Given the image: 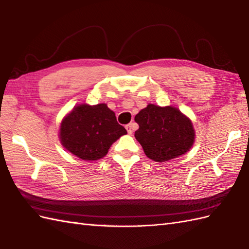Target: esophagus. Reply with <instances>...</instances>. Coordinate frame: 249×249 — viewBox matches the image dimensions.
I'll return each mask as SVG.
<instances>
[{
  "instance_id": "esophagus-1",
  "label": "esophagus",
  "mask_w": 249,
  "mask_h": 249,
  "mask_svg": "<svg viewBox=\"0 0 249 249\" xmlns=\"http://www.w3.org/2000/svg\"><path fill=\"white\" fill-rule=\"evenodd\" d=\"M126 130H127V132H128L129 135H131L132 134V131H134L135 129H136V124L135 123H129V124H127L126 126Z\"/></svg>"
}]
</instances>
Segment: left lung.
<instances>
[{"mask_svg": "<svg viewBox=\"0 0 249 249\" xmlns=\"http://www.w3.org/2000/svg\"><path fill=\"white\" fill-rule=\"evenodd\" d=\"M135 121L139 125L135 137L154 161L162 162L186 154L194 142L193 125L177 108L149 104Z\"/></svg>", "mask_w": 249, "mask_h": 249, "instance_id": "8db88e82", "label": "left lung"}]
</instances>
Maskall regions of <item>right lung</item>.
Listing matches in <instances>:
<instances>
[{"instance_id":"add662e5","label":"right lung","mask_w":249,"mask_h":249,"mask_svg":"<svg viewBox=\"0 0 249 249\" xmlns=\"http://www.w3.org/2000/svg\"><path fill=\"white\" fill-rule=\"evenodd\" d=\"M126 134L106 104L75 107L60 126L62 145L83 160L103 158L112 143Z\"/></svg>"}]
</instances>
